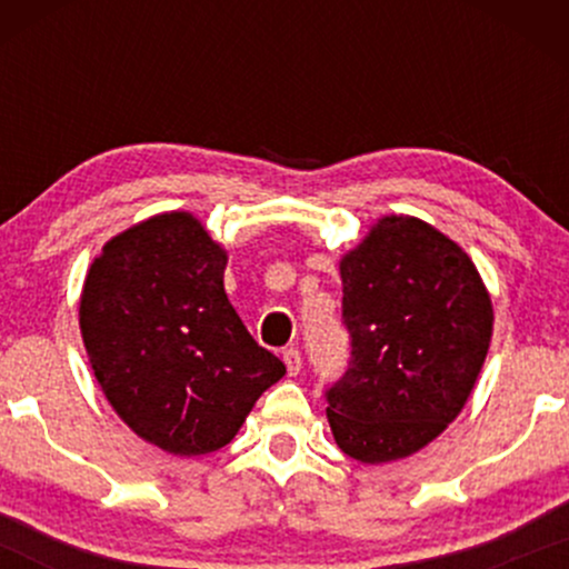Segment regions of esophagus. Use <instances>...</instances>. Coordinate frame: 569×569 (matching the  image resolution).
<instances>
[{"label":"esophagus","instance_id":"1","mask_svg":"<svg viewBox=\"0 0 569 569\" xmlns=\"http://www.w3.org/2000/svg\"><path fill=\"white\" fill-rule=\"evenodd\" d=\"M283 363L286 369H289V375H299V369H302V356H299L297 348H286L283 350Z\"/></svg>","mask_w":569,"mask_h":569}]
</instances>
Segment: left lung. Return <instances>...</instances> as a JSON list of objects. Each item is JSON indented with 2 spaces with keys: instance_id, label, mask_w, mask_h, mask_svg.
Instances as JSON below:
<instances>
[{
  "instance_id": "8db88e82",
  "label": "left lung",
  "mask_w": 569,
  "mask_h": 569,
  "mask_svg": "<svg viewBox=\"0 0 569 569\" xmlns=\"http://www.w3.org/2000/svg\"><path fill=\"white\" fill-rule=\"evenodd\" d=\"M339 276L352 350L326 390L331 433L352 460H403L466 407L492 339V299L455 240L396 213L345 253Z\"/></svg>"
}]
</instances>
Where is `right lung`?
Instances as JSON below:
<instances>
[{
	"label": "right lung",
	"mask_w": 569,
	"mask_h": 569,
	"mask_svg": "<svg viewBox=\"0 0 569 569\" xmlns=\"http://www.w3.org/2000/svg\"><path fill=\"white\" fill-rule=\"evenodd\" d=\"M227 251L187 211L114 234L90 264L80 331L103 396L162 452L194 457L234 439L286 375L224 291Z\"/></svg>",
	"instance_id": "right-lung-1"
}]
</instances>
